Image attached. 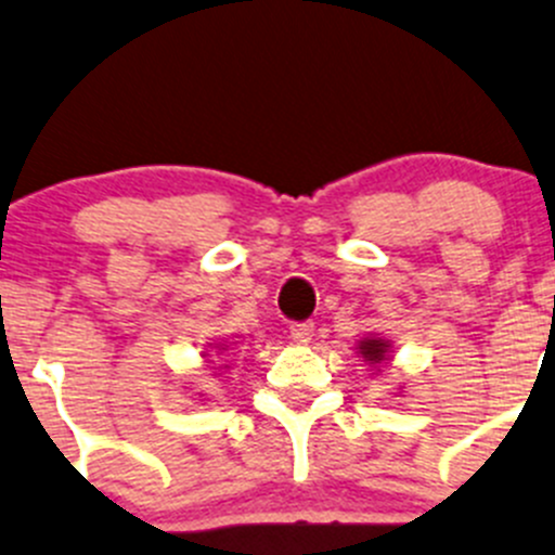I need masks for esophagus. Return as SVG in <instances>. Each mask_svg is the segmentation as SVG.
I'll return each mask as SVG.
<instances>
[{"mask_svg": "<svg viewBox=\"0 0 555 555\" xmlns=\"http://www.w3.org/2000/svg\"><path fill=\"white\" fill-rule=\"evenodd\" d=\"M289 335H293V340H298V344H309L313 335V322H293L289 324Z\"/></svg>", "mask_w": 555, "mask_h": 555, "instance_id": "1", "label": "esophagus"}]
</instances>
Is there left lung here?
Returning a JSON list of instances; mask_svg holds the SVG:
<instances>
[{"mask_svg":"<svg viewBox=\"0 0 555 555\" xmlns=\"http://www.w3.org/2000/svg\"><path fill=\"white\" fill-rule=\"evenodd\" d=\"M386 351H389V340H382V338L360 340V354L365 357L367 362H384Z\"/></svg>","mask_w":555,"mask_h":555,"instance_id":"1","label":"left lung"}]
</instances>
